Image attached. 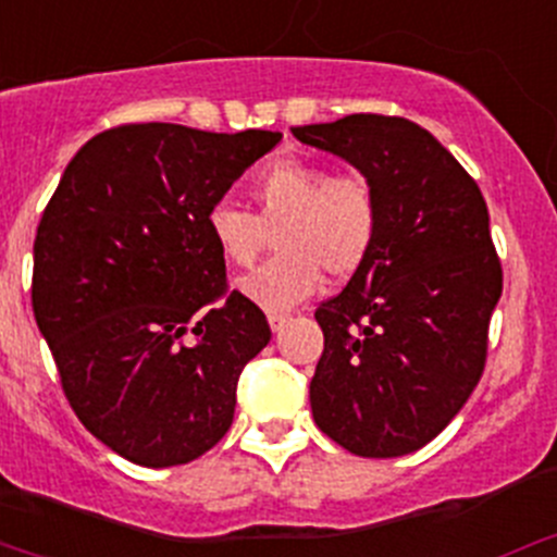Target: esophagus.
<instances>
[{"mask_svg": "<svg viewBox=\"0 0 557 557\" xmlns=\"http://www.w3.org/2000/svg\"><path fill=\"white\" fill-rule=\"evenodd\" d=\"M267 320H269V325H272V331H280L285 323H288L290 314L288 312H269Z\"/></svg>", "mask_w": 557, "mask_h": 557, "instance_id": "obj_1", "label": "esophagus"}]
</instances>
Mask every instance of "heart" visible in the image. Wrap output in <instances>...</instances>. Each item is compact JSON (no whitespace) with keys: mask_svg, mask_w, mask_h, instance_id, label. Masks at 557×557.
I'll use <instances>...</instances> for the list:
<instances>
[{"mask_svg":"<svg viewBox=\"0 0 557 557\" xmlns=\"http://www.w3.org/2000/svg\"><path fill=\"white\" fill-rule=\"evenodd\" d=\"M256 212L232 201L207 210V234L228 267L247 269L277 232L280 256L239 280V290L263 310H288L312 296L320 274L350 280L377 243L380 201L372 180L334 174L312 161L269 164L250 185Z\"/></svg>","mask_w":557,"mask_h":557,"instance_id":"b5f03b06","label":"heart"}]
</instances>
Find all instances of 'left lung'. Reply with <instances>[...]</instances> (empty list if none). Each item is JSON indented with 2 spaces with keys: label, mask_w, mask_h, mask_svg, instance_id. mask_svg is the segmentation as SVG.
<instances>
[{
  "label": "left lung",
  "mask_w": 557,
  "mask_h": 557,
  "mask_svg": "<svg viewBox=\"0 0 557 557\" xmlns=\"http://www.w3.org/2000/svg\"><path fill=\"white\" fill-rule=\"evenodd\" d=\"M290 132L350 161L380 201L367 263L314 310L325 342L312 418L361 458L414 453L442 434L485 372L504 274L482 190L407 117L358 112Z\"/></svg>",
  "instance_id": "8db88e82"
}]
</instances>
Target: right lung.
Returning a JSON list of instances; mask_svg holds the SVG:
<instances>
[{
	"label": "right lung",
	"mask_w": 557,
	"mask_h": 557,
	"mask_svg": "<svg viewBox=\"0 0 557 557\" xmlns=\"http://www.w3.org/2000/svg\"><path fill=\"white\" fill-rule=\"evenodd\" d=\"M283 139L123 123L88 139L35 237L32 307L77 420L148 469L223 440L267 314L228 290L207 210Z\"/></svg>",
	"instance_id": "1"
}]
</instances>
